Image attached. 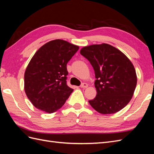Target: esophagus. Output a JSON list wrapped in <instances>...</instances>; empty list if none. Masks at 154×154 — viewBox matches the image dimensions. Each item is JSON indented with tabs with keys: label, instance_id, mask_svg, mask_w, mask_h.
Here are the masks:
<instances>
[{
	"label": "esophagus",
	"instance_id": "esophagus-1",
	"mask_svg": "<svg viewBox=\"0 0 154 154\" xmlns=\"http://www.w3.org/2000/svg\"><path fill=\"white\" fill-rule=\"evenodd\" d=\"M87 87H88V84H87V83H82V85H80V87L83 88H87Z\"/></svg>",
	"mask_w": 154,
	"mask_h": 154
}]
</instances>
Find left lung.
Wrapping results in <instances>:
<instances>
[{"label":"left lung","instance_id":"1","mask_svg":"<svg viewBox=\"0 0 154 154\" xmlns=\"http://www.w3.org/2000/svg\"><path fill=\"white\" fill-rule=\"evenodd\" d=\"M80 54L94 70L97 94L88 103L98 112L114 114L131 100L137 85L136 70L130 60L109 44L86 46Z\"/></svg>","mask_w":154,"mask_h":154}]
</instances>
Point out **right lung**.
<instances>
[{
    "label": "right lung",
    "instance_id": "add662e5",
    "mask_svg": "<svg viewBox=\"0 0 154 154\" xmlns=\"http://www.w3.org/2000/svg\"><path fill=\"white\" fill-rule=\"evenodd\" d=\"M78 49V45L57 39L35 53L26 69L24 90L36 108L51 114L64 105L73 91L67 85V63Z\"/></svg>",
    "mask_w": 154,
    "mask_h": 154
}]
</instances>
